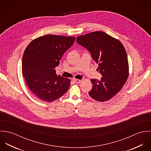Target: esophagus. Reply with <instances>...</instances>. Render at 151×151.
Returning a JSON list of instances; mask_svg holds the SVG:
<instances>
[{
    "label": "esophagus",
    "instance_id": "34e87169",
    "mask_svg": "<svg viewBox=\"0 0 151 151\" xmlns=\"http://www.w3.org/2000/svg\"><path fill=\"white\" fill-rule=\"evenodd\" d=\"M73 82H75V83H80L81 82V80H80V79H73Z\"/></svg>",
    "mask_w": 151,
    "mask_h": 151
}]
</instances>
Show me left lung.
<instances>
[{
	"mask_svg": "<svg viewBox=\"0 0 151 151\" xmlns=\"http://www.w3.org/2000/svg\"><path fill=\"white\" fill-rule=\"evenodd\" d=\"M78 44L87 48L98 64L100 81L91 79L93 88L89 94L94 100L104 102L121 90L129 74L126 51L120 41L102 31H94L76 38Z\"/></svg>",
	"mask_w": 151,
	"mask_h": 151,
	"instance_id": "left-lung-1",
	"label": "left lung"
}]
</instances>
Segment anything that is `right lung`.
<instances>
[{"label":"right lung","instance_id":"1","mask_svg":"<svg viewBox=\"0 0 151 151\" xmlns=\"http://www.w3.org/2000/svg\"><path fill=\"white\" fill-rule=\"evenodd\" d=\"M75 37L45 35L34 39L22 59V73L31 91L42 101L51 102L68 90L70 80L56 74L55 67Z\"/></svg>","mask_w":151,"mask_h":151}]
</instances>
